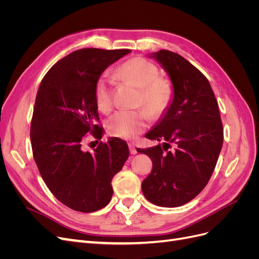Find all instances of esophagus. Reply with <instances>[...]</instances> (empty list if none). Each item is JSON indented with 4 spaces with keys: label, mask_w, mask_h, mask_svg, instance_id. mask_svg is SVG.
<instances>
[{
    "label": "esophagus",
    "mask_w": 259,
    "mask_h": 259,
    "mask_svg": "<svg viewBox=\"0 0 259 259\" xmlns=\"http://www.w3.org/2000/svg\"><path fill=\"white\" fill-rule=\"evenodd\" d=\"M128 148H130V152H131V154H136V153H137V150H136V148H135V146H134V145L130 144V145H128Z\"/></svg>",
    "instance_id": "1"
}]
</instances>
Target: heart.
<instances>
[{"instance_id":"1","label":"heart","mask_w":259,"mask_h":259,"mask_svg":"<svg viewBox=\"0 0 259 259\" xmlns=\"http://www.w3.org/2000/svg\"><path fill=\"white\" fill-rule=\"evenodd\" d=\"M119 71L142 89L140 104L145 105L151 115L159 117L167 110L174 95L173 85L160 77V70L152 61L144 57L131 58L120 66ZM113 84V79L108 73L101 74L95 83L94 98L100 111H110ZM148 121L149 114L145 109L121 110L109 117L107 130L114 137L132 140L146 130Z\"/></svg>"}]
</instances>
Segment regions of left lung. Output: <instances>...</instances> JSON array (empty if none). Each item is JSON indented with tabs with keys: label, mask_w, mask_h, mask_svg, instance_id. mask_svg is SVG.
I'll return each instance as SVG.
<instances>
[{
	"label": "left lung",
	"mask_w": 259,
	"mask_h": 259,
	"mask_svg": "<svg viewBox=\"0 0 259 259\" xmlns=\"http://www.w3.org/2000/svg\"><path fill=\"white\" fill-rule=\"evenodd\" d=\"M150 57L167 72L174 95L160 122L146 134L162 146L137 149L152 160L142 189L153 204L177 207L207 185L223 147V123L214 92L200 70L166 50Z\"/></svg>",
	"instance_id": "obj_1"
}]
</instances>
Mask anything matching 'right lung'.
Listing matches in <instances>:
<instances>
[{"label":"right lung","instance_id":"1","mask_svg":"<svg viewBox=\"0 0 259 259\" xmlns=\"http://www.w3.org/2000/svg\"><path fill=\"white\" fill-rule=\"evenodd\" d=\"M131 50L83 49L56 62L38 88L30 139L38 171L62 204L92 213L110 202L113 176L128 158L120 138L83 150L85 135L103 136L94 88L105 70Z\"/></svg>","mask_w":259,"mask_h":259}]
</instances>
